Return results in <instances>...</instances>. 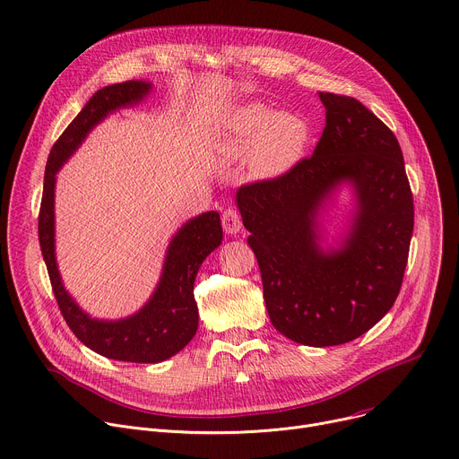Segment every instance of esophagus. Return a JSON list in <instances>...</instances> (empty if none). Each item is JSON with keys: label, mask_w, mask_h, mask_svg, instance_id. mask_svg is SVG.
I'll return each instance as SVG.
<instances>
[{"label": "esophagus", "mask_w": 459, "mask_h": 459, "mask_svg": "<svg viewBox=\"0 0 459 459\" xmlns=\"http://www.w3.org/2000/svg\"><path fill=\"white\" fill-rule=\"evenodd\" d=\"M223 229L227 234H238L241 230V216L236 208H227L221 218Z\"/></svg>", "instance_id": "1"}]
</instances>
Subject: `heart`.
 <instances>
[{
    "label": "heart",
    "instance_id": "b5f03b06",
    "mask_svg": "<svg viewBox=\"0 0 459 459\" xmlns=\"http://www.w3.org/2000/svg\"><path fill=\"white\" fill-rule=\"evenodd\" d=\"M309 122L290 111H278L260 102L230 109L220 124L218 159L230 164L247 155V169L258 181L287 176L304 159L311 143Z\"/></svg>",
    "mask_w": 459,
    "mask_h": 459
}]
</instances>
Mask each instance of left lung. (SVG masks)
<instances>
[{
  "label": "left lung",
  "instance_id": "left-lung-1",
  "mask_svg": "<svg viewBox=\"0 0 459 459\" xmlns=\"http://www.w3.org/2000/svg\"><path fill=\"white\" fill-rule=\"evenodd\" d=\"M325 128L287 176L241 186L236 204L256 255L273 325L304 346L346 344L394 306L408 262L413 201L383 120L351 97L318 93ZM346 186L349 225L326 243L323 214Z\"/></svg>",
  "mask_w": 459,
  "mask_h": 459
}]
</instances>
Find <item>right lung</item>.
Wrapping results in <instances>:
<instances>
[{
	"mask_svg": "<svg viewBox=\"0 0 459 459\" xmlns=\"http://www.w3.org/2000/svg\"><path fill=\"white\" fill-rule=\"evenodd\" d=\"M153 84L128 80L99 90L55 143L44 178L38 236L58 307L76 339L95 353L124 362L155 364L179 353L197 331L194 281L204 258L221 245L223 229L216 211L203 212L183 223L172 236L159 281L148 302L130 316L104 320L82 309L69 295L56 264L55 186L56 174L82 146L91 130L113 111L146 100Z\"/></svg>",
	"mask_w": 459,
	"mask_h": 459,
	"instance_id": "obj_1",
	"label": "right lung"
}]
</instances>
